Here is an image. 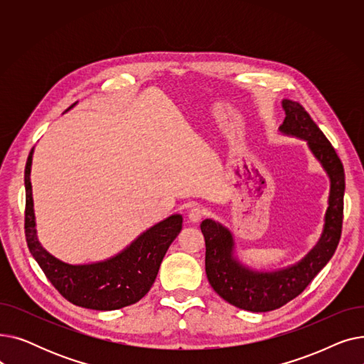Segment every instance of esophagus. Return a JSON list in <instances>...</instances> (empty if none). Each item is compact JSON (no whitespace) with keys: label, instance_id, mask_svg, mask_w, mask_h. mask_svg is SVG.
Listing matches in <instances>:
<instances>
[{"label":"esophagus","instance_id":"1","mask_svg":"<svg viewBox=\"0 0 364 364\" xmlns=\"http://www.w3.org/2000/svg\"><path fill=\"white\" fill-rule=\"evenodd\" d=\"M203 215H205V209H203V208L196 206V205L190 208V211H188V220L192 221V223H198V221H200Z\"/></svg>","mask_w":364,"mask_h":364}]
</instances>
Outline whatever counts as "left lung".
Instances as JSON below:
<instances>
[{
  "label": "left lung",
  "instance_id": "obj_1",
  "mask_svg": "<svg viewBox=\"0 0 364 364\" xmlns=\"http://www.w3.org/2000/svg\"><path fill=\"white\" fill-rule=\"evenodd\" d=\"M284 121L280 131L304 139L331 178V195L324 228L313 250L295 265L279 272H255L242 265L233 255L232 233L220 223L203 220L200 230L205 236V272L213 289L237 309L265 313L283 307L296 298L318 274L335 254L343 218L346 174L336 151L321 129L299 103L283 100Z\"/></svg>",
  "mask_w": 364,
  "mask_h": 364
}]
</instances>
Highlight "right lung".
Returning <instances> with one entry per match:
<instances>
[{
	"label": "right lung",
	"instance_id": "obj_1",
	"mask_svg": "<svg viewBox=\"0 0 364 364\" xmlns=\"http://www.w3.org/2000/svg\"><path fill=\"white\" fill-rule=\"evenodd\" d=\"M73 106L75 103L70 107ZM32 153L33 149L25 166V236L32 257L47 279L63 298L78 307L109 311L139 302L155 282L169 245L181 230L183 217L171 215L150 227L127 250L106 261L84 265L66 264L48 254L36 237L29 178Z\"/></svg>",
	"mask_w": 364,
	"mask_h": 364
}]
</instances>
